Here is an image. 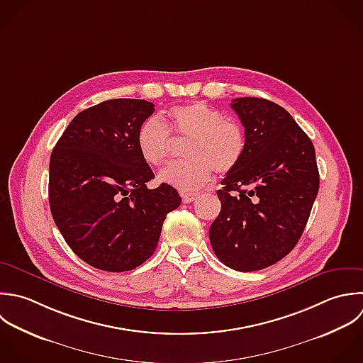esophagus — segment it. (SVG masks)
I'll return each mask as SVG.
<instances>
[{
    "label": "esophagus",
    "instance_id": "34e87169",
    "mask_svg": "<svg viewBox=\"0 0 363 363\" xmlns=\"http://www.w3.org/2000/svg\"><path fill=\"white\" fill-rule=\"evenodd\" d=\"M199 196V194H181V198H182V202L184 203H191V202H194L196 198Z\"/></svg>",
    "mask_w": 363,
    "mask_h": 363
}]
</instances>
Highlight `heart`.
<instances>
[{"label":"heart","mask_w":363,"mask_h":363,"mask_svg":"<svg viewBox=\"0 0 363 363\" xmlns=\"http://www.w3.org/2000/svg\"><path fill=\"white\" fill-rule=\"evenodd\" d=\"M171 128L178 137H191L184 162L171 164L160 174V179L185 194L203 188L212 171L228 174L238 167L246 151L243 127L205 101L175 106L168 111ZM137 147L143 160L162 165L169 155V130L160 117H148L137 131Z\"/></svg>","instance_id":"obj_1"}]
</instances>
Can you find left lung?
I'll use <instances>...</instances> for the list:
<instances>
[{"label": "left lung", "instance_id": "obj_1", "mask_svg": "<svg viewBox=\"0 0 363 363\" xmlns=\"http://www.w3.org/2000/svg\"><path fill=\"white\" fill-rule=\"evenodd\" d=\"M246 151L218 191L219 216L209 229L218 259L238 272H257L298 243L320 188L310 137L281 106L259 97L232 101Z\"/></svg>", "mask_w": 363, "mask_h": 363}]
</instances>
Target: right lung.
Returning a JSON list of instances; mask_svg holds the SVG:
<instances>
[{
    "label": "right lung",
    "instance_id": "right-lung-1",
    "mask_svg": "<svg viewBox=\"0 0 363 363\" xmlns=\"http://www.w3.org/2000/svg\"><path fill=\"white\" fill-rule=\"evenodd\" d=\"M140 99H113L80 111L49 162V206L69 247L94 269L121 273L141 266L158 245L177 189H148L154 172L140 155L137 131L154 113Z\"/></svg>",
    "mask_w": 363,
    "mask_h": 363
}]
</instances>
